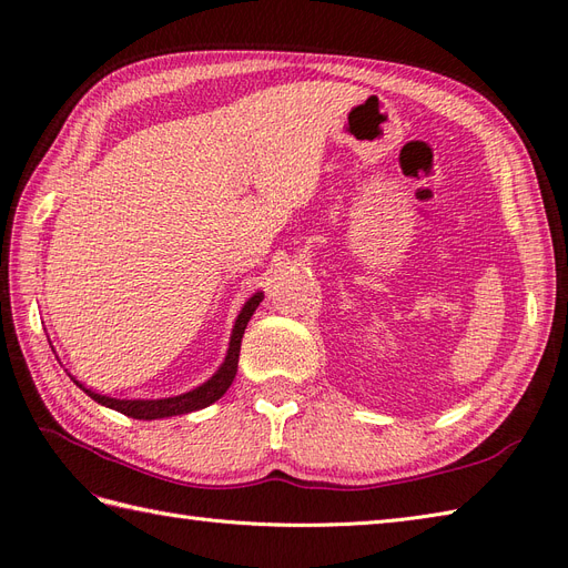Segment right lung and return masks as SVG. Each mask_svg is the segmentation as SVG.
Wrapping results in <instances>:
<instances>
[{
    "instance_id": "right-lung-1",
    "label": "right lung",
    "mask_w": 568,
    "mask_h": 568,
    "mask_svg": "<svg viewBox=\"0 0 568 568\" xmlns=\"http://www.w3.org/2000/svg\"><path fill=\"white\" fill-rule=\"evenodd\" d=\"M263 298H265L263 291H257V294H253L244 303V307L239 311V315L234 320V329H232V336H230V348H227L225 359H222V365L217 367V372L211 376L209 382H203L201 386H196L192 390L173 395V398H156V400H125L123 398V400H120V398H109V395H101V393L84 388L75 379L73 382L99 405L111 407V409L120 412V415H128L132 419H146V422L165 419V417H178V415H186V412H196V409L209 407L215 400H220L222 395L227 393V388L232 386L234 376H236V365H239V351H242L244 329H246L248 320L253 317L255 307L261 305Z\"/></svg>"
}]
</instances>
